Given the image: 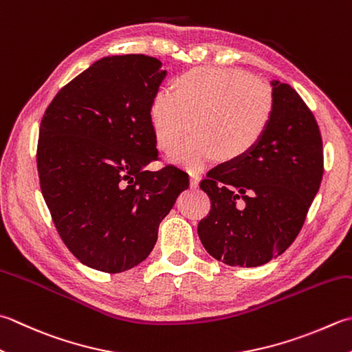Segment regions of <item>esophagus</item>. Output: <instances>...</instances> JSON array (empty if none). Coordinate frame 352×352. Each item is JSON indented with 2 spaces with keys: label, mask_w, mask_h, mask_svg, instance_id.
Returning a JSON list of instances; mask_svg holds the SVG:
<instances>
[{
  "label": "esophagus",
  "mask_w": 352,
  "mask_h": 352,
  "mask_svg": "<svg viewBox=\"0 0 352 352\" xmlns=\"http://www.w3.org/2000/svg\"><path fill=\"white\" fill-rule=\"evenodd\" d=\"M189 180H190V188H198L201 175H199L198 172H189Z\"/></svg>",
  "instance_id": "obj_1"
}]
</instances>
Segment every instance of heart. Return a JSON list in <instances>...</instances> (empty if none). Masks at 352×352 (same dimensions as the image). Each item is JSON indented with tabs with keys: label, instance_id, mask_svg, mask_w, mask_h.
<instances>
[{
	"label": "heart",
	"instance_id": "obj_1",
	"mask_svg": "<svg viewBox=\"0 0 352 352\" xmlns=\"http://www.w3.org/2000/svg\"><path fill=\"white\" fill-rule=\"evenodd\" d=\"M274 94L267 82L235 68H194L178 76L174 89H158L149 120L157 148L174 149L194 125L169 162L199 169L218 154L224 162L244 157L270 125Z\"/></svg>",
	"mask_w": 352,
	"mask_h": 352
}]
</instances>
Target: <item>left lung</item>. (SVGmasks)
I'll return each instance as SVG.
<instances>
[{
	"label": "left lung",
	"mask_w": 352,
	"mask_h": 352,
	"mask_svg": "<svg viewBox=\"0 0 352 352\" xmlns=\"http://www.w3.org/2000/svg\"><path fill=\"white\" fill-rule=\"evenodd\" d=\"M274 111L249 154L218 164L201 182L212 209L198 224L209 254L232 267L270 263L292 245L319 192L323 146L296 89L272 80Z\"/></svg>",
	"instance_id": "left-lung-1"
}]
</instances>
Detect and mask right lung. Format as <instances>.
<instances>
[{"label":"right lung","instance_id":"1","mask_svg":"<svg viewBox=\"0 0 352 352\" xmlns=\"http://www.w3.org/2000/svg\"><path fill=\"white\" fill-rule=\"evenodd\" d=\"M168 72L144 54L107 56L54 96L38 142L41 190L59 235L94 270L122 273L153 252L158 226L189 188L158 151L149 111Z\"/></svg>","mask_w":352,"mask_h":352}]
</instances>
